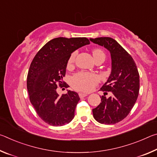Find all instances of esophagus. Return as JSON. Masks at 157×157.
<instances>
[{
	"mask_svg": "<svg viewBox=\"0 0 157 157\" xmlns=\"http://www.w3.org/2000/svg\"><path fill=\"white\" fill-rule=\"evenodd\" d=\"M87 95H88V94H84V93H79V98H81L86 97V96H87Z\"/></svg>",
	"mask_w": 157,
	"mask_h": 157,
	"instance_id": "obj_1",
	"label": "esophagus"
}]
</instances>
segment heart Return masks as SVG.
<instances>
[{
    "mask_svg": "<svg viewBox=\"0 0 157 157\" xmlns=\"http://www.w3.org/2000/svg\"><path fill=\"white\" fill-rule=\"evenodd\" d=\"M93 56L94 59L100 57H105L104 52L101 49L96 48L93 50ZM76 52H73L71 55L68 61V66H71L75 61ZM99 77L96 74L88 72H79L74 75L71 79V84L74 89L82 91H90L99 82Z\"/></svg>",
    "mask_w": 157,
    "mask_h": 157,
    "instance_id": "b5f03b06",
    "label": "heart"
}]
</instances>
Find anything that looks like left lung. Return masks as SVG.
Listing matches in <instances>:
<instances>
[{"instance_id": "left-lung-1", "label": "left lung", "mask_w": 157, "mask_h": 157, "mask_svg": "<svg viewBox=\"0 0 157 157\" xmlns=\"http://www.w3.org/2000/svg\"><path fill=\"white\" fill-rule=\"evenodd\" d=\"M90 41L108 50L111 59V74L100 90L112 94L109 98L100 96L101 102L93 109V114L101 124H116L128 115L137 100L140 87L139 71L131 55L115 39L98 37Z\"/></svg>"}]
</instances>
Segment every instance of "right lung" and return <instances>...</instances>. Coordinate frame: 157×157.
Instances as JSON below:
<instances>
[{"instance_id": "add662e5", "label": "right lung", "mask_w": 157, "mask_h": 157, "mask_svg": "<svg viewBox=\"0 0 157 157\" xmlns=\"http://www.w3.org/2000/svg\"><path fill=\"white\" fill-rule=\"evenodd\" d=\"M90 44L86 37H58L39 50L32 62L27 78V89L32 105L39 116L52 126L68 124L75 116L79 98L78 93L67 90L59 97L58 84L64 86L63 78L71 53ZM66 88L68 85H66Z\"/></svg>"}]
</instances>
